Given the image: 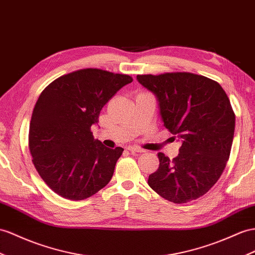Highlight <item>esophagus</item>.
Returning <instances> with one entry per match:
<instances>
[{"label": "esophagus", "instance_id": "esophagus-1", "mask_svg": "<svg viewBox=\"0 0 255 255\" xmlns=\"http://www.w3.org/2000/svg\"><path fill=\"white\" fill-rule=\"evenodd\" d=\"M128 151L130 153H143V152H145L143 148L138 147V146H134V145L133 146H129L128 147Z\"/></svg>", "mask_w": 255, "mask_h": 255}]
</instances>
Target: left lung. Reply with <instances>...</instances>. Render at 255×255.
Masks as SVG:
<instances>
[{
  "mask_svg": "<svg viewBox=\"0 0 255 255\" xmlns=\"http://www.w3.org/2000/svg\"><path fill=\"white\" fill-rule=\"evenodd\" d=\"M136 80L155 95L164 126L182 142L172 160L158 153L149 187L174 204L199 198L217 183L230 158L235 131L230 99L219 83L187 72Z\"/></svg>",
  "mask_w": 255,
  "mask_h": 255,
  "instance_id": "obj_1",
  "label": "left lung"
}]
</instances>
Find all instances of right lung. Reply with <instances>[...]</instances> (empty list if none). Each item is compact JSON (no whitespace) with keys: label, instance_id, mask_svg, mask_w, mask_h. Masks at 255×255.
<instances>
[{"label":"right lung","instance_id":"1","mask_svg":"<svg viewBox=\"0 0 255 255\" xmlns=\"http://www.w3.org/2000/svg\"><path fill=\"white\" fill-rule=\"evenodd\" d=\"M131 76L84 69L50 83L32 113L29 147L38 174L56 194L83 200L113 177L124 148L95 140L91 126L106 103Z\"/></svg>","mask_w":255,"mask_h":255}]
</instances>
